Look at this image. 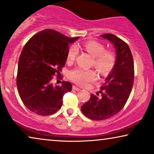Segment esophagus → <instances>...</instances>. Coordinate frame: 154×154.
Segmentation results:
<instances>
[{"instance_id":"1","label":"esophagus","mask_w":154,"mask_h":154,"mask_svg":"<svg viewBox=\"0 0 154 154\" xmlns=\"http://www.w3.org/2000/svg\"><path fill=\"white\" fill-rule=\"evenodd\" d=\"M72 90H74V91H79V90H80V89H79V87H75V86H73V87H72Z\"/></svg>"}]
</instances>
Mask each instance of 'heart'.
Masks as SVG:
<instances>
[{"label": "heart", "mask_w": 154, "mask_h": 154, "mask_svg": "<svg viewBox=\"0 0 154 154\" xmlns=\"http://www.w3.org/2000/svg\"><path fill=\"white\" fill-rule=\"evenodd\" d=\"M83 48L93 57L92 65L101 75H108L114 68L116 63V55L111 51L106 50L103 44L95 41H88L83 44ZM78 53L79 49L77 46H71L67 51V60L72 62L77 58ZM69 77L75 83L85 86L90 82L95 80L96 74L91 69L76 68L69 72Z\"/></svg>", "instance_id": "heart-1"}]
</instances>
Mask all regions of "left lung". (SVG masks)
Wrapping results in <instances>:
<instances>
[{
	"label": "left lung",
	"mask_w": 154,
	"mask_h": 154,
	"mask_svg": "<svg viewBox=\"0 0 154 154\" xmlns=\"http://www.w3.org/2000/svg\"><path fill=\"white\" fill-rule=\"evenodd\" d=\"M101 36L113 44L116 63L100 89L101 96L91 94L90 99L81 107L83 114L94 120H106L122 109L132 91L134 77V60L128 45L112 34Z\"/></svg>",
	"instance_id": "8db88e82"
}]
</instances>
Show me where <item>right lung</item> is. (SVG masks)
<instances>
[{"label": "right lung", "instance_id": "add662e5", "mask_svg": "<svg viewBox=\"0 0 154 154\" xmlns=\"http://www.w3.org/2000/svg\"><path fill=\"white\" fill-rule=\"evenodd\" d=\"M78 38L47 29L24 45L18 62L17 87L22 101L32 112L50 116L61 108L63 96L72 91V85L65 81L60 82L61 86L53 85V77L62 79L69 45Z\"/></svg>", "mask_w": 154, "mask_h": 154}]
</instances>
